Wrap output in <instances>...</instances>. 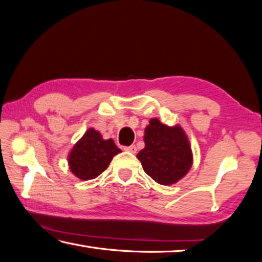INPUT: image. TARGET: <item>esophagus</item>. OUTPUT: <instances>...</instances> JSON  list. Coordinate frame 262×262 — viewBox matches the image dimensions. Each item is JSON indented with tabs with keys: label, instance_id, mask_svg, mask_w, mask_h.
Here are the masks:
<instances>
[{
	"label": "esophagus",
	"instance_id": "34e87169",
	"mask_svg": "<svg viewBox=\"0 0 262 262\" xmlns=\"http://www.w3.org/2000/svg\"><path fill=\"white\" fill-rule=\"evenodd\" d=\"M125 150H126V151H129V152H132V154H135L137 149H136L135 145H129V147H126V148H125Z\"/></svg>",
	"mask_w": 262,
	"mask_h": 262
}]
</instances>
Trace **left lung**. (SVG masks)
Masks as SVG:
<instances>
[{"instance_id":"left-lung-1","label":"left lung","mask_w":262,"mask_h":262,"mask_svg":"<svg viewBox=\"0 0 262 262\" xmlns=\"http://www.w3.org/2000/svg\"><path fill=\"white\" fill-rule=\"evenodd\" d=\"M145 147L137 154L145 173L161 185H172L187 174L193 155L180 126L168 127L154 118L144 130Z\"/></svg>"}]
</instances>
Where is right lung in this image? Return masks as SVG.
<instances>
[{"mask_svg": "<svg viewBox=\"0 0 262 262\" xmlns=\"http://www.w3.org/2000/svg\"><path fill=\"white\" fill-rule=\"evenodd\" d=\"M119 152L121 150L112 139L104 140L99 132L89 128L69 152V168L78 179H95L108 167L111 161Z\"/></svg>", "mask_w": 262, "mask_h": 262, "instance_id": "1", "label": "right lung"}]
</instances>
